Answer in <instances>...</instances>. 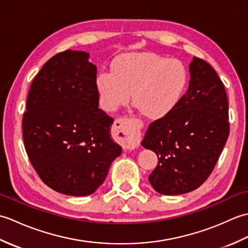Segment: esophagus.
<instances>
[{"label": "esophagus", "instance_id": "esophagus-1", "mask_svg": "<svg viewBox=\"0 0 248 248\" xmlns=\"http://www.w3.org/2000/svg\"><path fill=\"white\" fill-rule=\"evenodd\" d=\"M115 129L120 134L119 139L124 149L133 150L140 146V132L133 125L125 123L123 119H117L115 120Z\"/></svg>", "mask_w": 248, "mask_h": 248}]
</instances>
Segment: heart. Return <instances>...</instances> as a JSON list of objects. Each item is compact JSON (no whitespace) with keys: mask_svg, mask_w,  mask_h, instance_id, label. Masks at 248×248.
I'll return each mask as SVG.
<instances>
[{"mask_svg":"<svg viewBox=\"0 0 248 248\" xmlns=\"http://www.w3.org/2000/svg\"><path fill=\"white\" fill-rule=\"evenodd\" d=\"M187 85L186 68L180 61L152 52L124 54L115 60L112 73L97 77L104 109L114 112L132 101L150 119L170 115L181 101Z\"/></svg>","mask_w":248,"mask_h":248,"instance_id":"b5f03b06","label":"heart"}]
</instances>
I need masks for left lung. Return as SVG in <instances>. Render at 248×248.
Here are the masks:
<instances>
[{"instance_id":"obj_1","label":"left lung","mask_w":248,"mask_h":248,"mask_svg":"<svg viewBox=\"0 0 248 248\" xmlns=\"http://www.w3.org/2000/svg\"><path fill=\"white\" fill-rule=\"evenodd\" d=\"M188 89L177 108L151 123L141 145L159 159L149 182L157 193L192 192L207 180L229 136L228 99L207 62L194 57Z\"/></svg>"}]
</instances>
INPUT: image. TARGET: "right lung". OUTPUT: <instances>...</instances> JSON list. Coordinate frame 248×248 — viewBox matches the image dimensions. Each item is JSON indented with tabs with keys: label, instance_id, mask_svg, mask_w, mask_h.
<instances>
[{
	"label": "right lung",
	"instance_id": "1",
	"mask_svg": "<svg viewBox=\"0 0 248 248\" xmlns=\"http://www.w3.org/2000/svg\"><path fill=\"white\" fill-rule=\"evenodd\" d=\"M83 51L66 50L31 82L22 129L29 159L41 180L61 194L87 196L121 155L110 136L114 119L99 107L97 67Z\"/></svg>",
	"mask_w": 248,
	"mask_h": 248
}]
</instances>
